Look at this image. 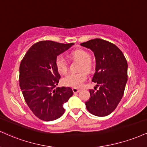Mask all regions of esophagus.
<instances>
[{"label":"esophagus","instance_id":"esophagus-1","mask_svg":"<svg viewBox=\"0 0 147 147\" xmlns=\"http://www.w3.org/2000/svg\"><path fill=\"white\" fill-rule=\"evenodd\" d=\"M72 91H73V92L75 94V93L79 92L80 91V90L77 89V88H72Z\"/></svg>","mask_w":147,"mask_h":147}]
</instances>
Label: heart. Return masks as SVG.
<instances>
[{"label": "heart", "instance_id": "heart-1", "mask_svg": "<svg viewBox=\"0 0 147 147\" xmlns=\"http://www.w3.org/2000/svg\"><path fill=\"white\" fill-rule=\"evenodd\" d=\"M70 56L75 59L81 61L80 70H85L88 72H90L94 68L93 61L90 59L91 55L89 52L78 49L72 51ZM55 66L58 72L61 74H66L68 70V63L62 56H58L55 60ZM87 79V73L82 71L78 73H70L63 77L62 79L63 84L66 86H70L75 88H79L82 86L83 84Z\"/></svg>", "mask_w": 147, "mask_h": 147}]
</instances>
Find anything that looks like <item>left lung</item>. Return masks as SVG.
Masks as SVG:
<instances>
[{"instance_id": "left-lung-1", "label": "left lung", "mask_w": 147, "mask_h": 147, "mask_svg": "<svg viewBox=\"0 0 147 147\" xmlns=\"http://www.w3.org/2000/svg\"><path fill=\"white\" fill-rule=\"evenodd\" d=\"M81 45L91 49L96 58V72L92 81L96 86L94 90H90V96L85 102L86 107L94 116H106L116 108L124 94L127 81L126 58L116 45L102 39L90 40Z\"/></svg>"}]
</instances>
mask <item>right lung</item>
I'll return each mask as SVG.
<instances>
[{"mask_svg": "<svg viewBox=\"0 0 147 147\" xmlns=\"http://www.w3.org/2000/svg\"><path fill=\"white\" fill-rule=\"evenodd\" d=\"M40 41L28 50L20 65L19 84L24 100L38 118L52 121L65 112L63 104L73 94L70 88L57 87L60 75L57 57L73 45Z\"/></svg>", "mask_w": 147, "mask_h": 147, "instance_id": "1", "label": "right lung"}]
</instances>
